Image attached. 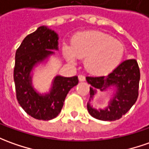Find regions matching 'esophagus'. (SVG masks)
Instances as JSON below:
<instances>
[{"instance_id": "obj_1", "label": "esophagus", "mask_w": 149, "mask_h": 149, "mask_svg": "<svg viewBox=\"0 0 149 149\" xmlns=\"http://www.w3.org/2000/svg\"><path fill=\"white\" fill-rule=\"evenodd\" d=\"M78 79L80 81H86V77L83 76V75H79Z\"/></svg>"}]
</instances>
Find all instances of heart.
Wrapping results in <instances>:
<instances>
[{"label": "heart", "mask_w": 149, "mask_h": 149, "mask_svg": "<svg viewBox=\"0 0 149 149\" xmlns=\"http://www.w3.org/2000/svg\"><path fill=\"white\" fill-rule=\"evenodd\" d=\"M68 61L85 58L86 69L91 74L106 75L117 68L123 58L125 47L120 40L100 31H87L76 34L71 46L63 45Z\"/></svg>", "instance_id": "obj_1"}]
</instances>
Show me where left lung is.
Returning <instances> with one entry per match:
<instances>
[{
    "label": "left lung",
    "mask_w": 149,
    "mask_h": 149,
    "mask_svg": "<svg viewBox=\"0 0 149 149\" xmlns=\"http://www.w3.org/2000/svg\"><path fill=\"white\" fill-rule=\"evenodd\" d=\"M90 87V100L87 110L92 117L101 121H115L127 113L138 99L140 72L134 58L127 59L121 63L106 77H86ZM113 88L114 92L106 108L96 109L90 101L97 91H107Z\"/></svg>",
    "instance_id": "obj_1"
}]
</instances>
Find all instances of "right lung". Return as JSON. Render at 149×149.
<instances>
[{
    "mask_svg": "<svg viewBox=\"0 0 149 149\" xmlns=\"http://www.w3.org/2000/svg\"><path fill=\"white\" fill-rule=\"evenodd\" d=\"M58 49V36L46 26H40L26 36L15 54L14 80L16 97L20 106L33 118L49 121L61 112L68 91L78 84L77 76L57 75L48 93L40 94L32 85V72L45 63Z\"/></svg>",
    "mask_w": 149,
    "mask_h": 149,
    "instance_id": "add662e5",
    "label": "right lung"
}]
</instances>
